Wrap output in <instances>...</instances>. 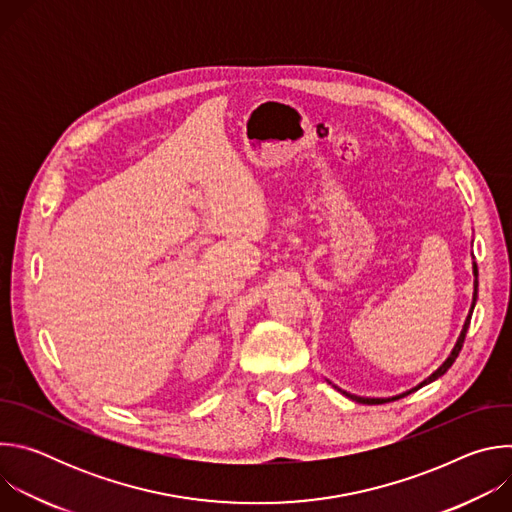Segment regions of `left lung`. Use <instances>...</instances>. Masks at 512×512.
Here are the masks:
<instances>
[{"label":"left lung","mask_w":512,"mask_h":512,"mask_svg":"<svg viewBox=\"0 0 512 512\" xmlns=\"http://www.w3.org/2000/svg\"><path fill=\"white\" fill-rule=\"evenodd\" d=\"M476 298H478V267H476V263H474V298H472V308H470V314H468V318H466V322H464V328H462V332H460V338H458V342H456V346H454V350H452V354L446 358V362L442 364L440 369H437L431 377H427L423 383H419L415 389H411V391H407V393H403V395H397V397H391V399H369V397H356V395H350V393H346V391H342V389H338L342 395H346V397H350L352 401H356V403H364V405H381V403H389V401H397V399H401V397H405V395H411L413 391H417V389H421L423 385H427V383H431V381H435V379H440L442 375H446L448 373V369L452 367V364L456 362V358H458V354H460V350H462V346H464V340H466V332H468V326H470V320H472V312H474V304H476Z\"/></svg>","instance_id":"obj_1"}]
</instances>
